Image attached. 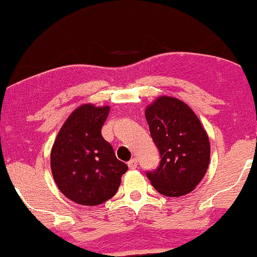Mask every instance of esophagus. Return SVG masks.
Returning <instances> with one entry per match:
<instances>
[{"instance_id": "1", "label": "esophagus", "mask_w": 257, "mask_h": 257, "mask_svg": "<svg viewBox=\"0 0 257 257\" xmlns=\"http://www.w3.org/2000/svg\"><path fill=\"white\" fill-rule=\"evenodd\" d=\"M127 166H128L130 169H136V168H137V166H138L137 158H132V160H130L127 162Z\"/></svg>"}]
</instances>
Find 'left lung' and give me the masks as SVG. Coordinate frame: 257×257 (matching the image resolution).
<instances>
[{"instance_id": "left-lung-1", "label": "left lung", "mask_w": 257, "mask_h": 257, "mask_svg": "<svg viewBox=\"0 0 257 257\" xmlns=\"http://www.w3.org/2000/svg\"><path fill=\"white\" fill-rule=\"evenodd\" d=\"M150 135L161 162L148 179L166 196L188 194L210 163V141L200 120L182 101L161 96L145 109Z\"/></svg>"}]
</instances>
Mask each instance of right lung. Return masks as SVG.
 <instances>
[{"label": "right lung", "mask_w": 257, "mask_h": 257, "mask_svg": "<svg viewBox=\"0 0 257 257\" xmlns=\"http://www.w3.org/2000/svg\"><path fill=\"white\" fill-rule=\"evenodd\" d=\"M108 113V106L78 107L66 119L52 147L56 185L66 198L80 205H100L112 198L128 169L101 135Z\"/></svg>", "instance_id": "add662e5"}]
</instances>
